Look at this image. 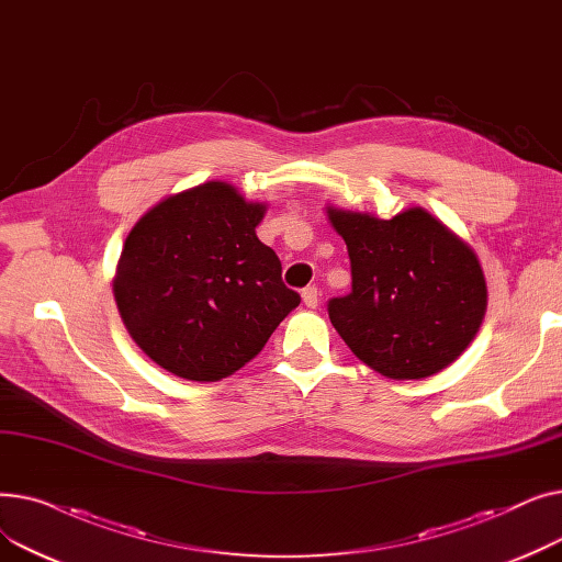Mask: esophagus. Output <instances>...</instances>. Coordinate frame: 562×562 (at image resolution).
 Wrapping results in <instances>:
<instances>
[{
  "label": "esophagus",
  "mask_w": 562,
  "mask_h": 562,
  "mask_svg": "<svg viewBox=\"0 0 562 562\" xmlns=\"http://www.w3.org/2000/svg\"><path fill=\"white\" fill-rule=\"evenodd\" d=\"M301 296H303V303H305L310 310H314V307L318 305V289H316V286H305Z\"/></svg>",
  "instance_id": "obj_1"
}]
</instances>
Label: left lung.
Masks as SVG:
<instances>
[{
	"instance_id": "1",
	"label": "left lung",
	"mask_w": 562,
	"mask_h": 562,
	"mask_svg": "<svg viewBox=\"0 0 562 562\" xmlns=\"http://www.w3.org/2000/svg\"><path fill=\"white\" fill-rule=\"evenodd\" d=\"M346 241L352 291L328 314L352 356L392 380H422L453 364L487 310L476 252L424 206L392 218L326 206Z\"/></svg>"
}]
</instances>
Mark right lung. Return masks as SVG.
Listing matches in <instances>:
<instances>
[{"label": "right lung", "instance_id": "obj_1", "mask_svg": "<svg viewBox=\"0 0 562 562\" xmlns=\"http://www.w3.org/2000/svg\"><path fill=\"white\" fill-rule=\"evenodd\" d=\"M266 202L212 180L166 195L132 227L113 276L130 337L168 373L216 382L248 364L301 305L257 239Z\"/></svg>", "mask_w": 562, "mask_h": 562}]
</instances>
